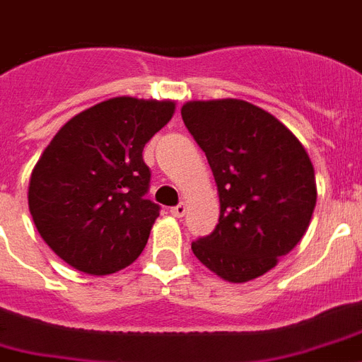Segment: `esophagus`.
<instances>
[{"label": "esophagus", "instance_id": "esophagus-1", "mask_svg": "<svg viewBox=\"0 0 362 362\" xmlns=\"http://www.w3.org/2000/svg\"><path fill=\"white\" fill-rule=\"evenodd\" d=\"M170 214L175 216V218H182V216L186 214V204L180 203L176 204V206H173V209H170Z\"/></svg>", "mask_w": 362, "mask_h": 362}]
</instances>
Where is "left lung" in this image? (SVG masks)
Returning <instances> with one entry per match:
<instances>
[{"instance_id": "left-lung-1", "label": "left lung", "mask_w": 362, "mask_h": 362, "mask_svg": "<svg viewBox=\"0 0 362 362\" xmlns=\"http://www.w3.org/2000/svg\"><path fill=\"white\" fill-rule=\"evenodd\" d=\"M182 120L220 195V221L192 242L195 257L233 284L263 276L312 220L317 189L308 153L280 120L240 99L189 101Z\"/></svg>"}]
</instances>
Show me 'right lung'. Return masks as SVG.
<instances>
[{
    "label": "right lung",
    "instance_id": "right-lung-1",
    "mask_svg": "<svg viewBox=\"0 0 362 362\" xmlns=\"http://www.w3.org/2000/svg\"><path fill=\"white\" fill-rule=\"evenodd\" d=\"M175 115V101L112 98L71 118L31 173L37 231L73 269L105 276L146 246L159 204L146 199L142 150Z\"/></svg>",
    "mask_w": 362,
    "mask_h": 362
}]
</instances>
